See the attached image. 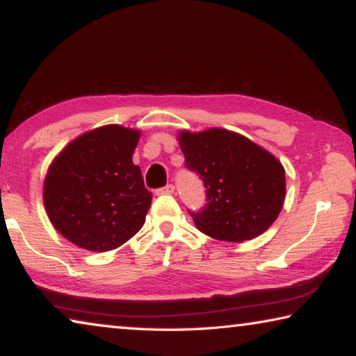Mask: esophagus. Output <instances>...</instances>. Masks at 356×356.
<instances>
[{"mask_svg": "<svg viewBox=\"0 0 356 356\" xmlns=\"http://www.w3.org/2000/svg\"><path fill=\"white\" fill-rule=\"evenodd\" d=\"M156 195H172L174 193V185H166V186H163V188H159L155 191Z\"/></svg>", "mask_w": 356, "mask_h": 356, "instance_id": "esophagus-1", "label": "esophagus"}]
</instances>
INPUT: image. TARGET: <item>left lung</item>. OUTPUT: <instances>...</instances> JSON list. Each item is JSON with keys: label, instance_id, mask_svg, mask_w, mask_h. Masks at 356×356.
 Segmentation results:
<instances>
[{"label": "left lung", "instance_id": "left-lung-1", "mask_svg": "<svg viewBox=\"0 0 356 356\" xmlns=\"http://www.w3.org/2000/svg\"><path fill=\"white\" fill-rule=\"evenodd\" d=\"M186 168L204 180L207 206L196 227L222 242H243L273 225L286 197V171L268 150L225 129L179 131Z\"/></svg>", "mask_w": 356, "mask_h": 356}]
</instances>
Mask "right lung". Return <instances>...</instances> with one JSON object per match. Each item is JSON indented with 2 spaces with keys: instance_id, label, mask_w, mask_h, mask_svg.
I'll list each match as a JSON object with an SVG mask.
<instances>
[{
  "instance_id": "obj_1",
  "label": "right lung",
  "mask_w": 356,
  "mask_h": 356,
  "mask_svg": "<svg viewBox=\"0 0 356 356\" xmlns=\"http://www.w3.org/2000/svg\"><path fill=\"white\" fill-rule=\"evenodd\" d=\"M140 130L110 124L70 141L51 161L44 206L56 231L80 248L105 252L140 231L152 193L134 165Z\"/></svg>"
}]
</instances>
